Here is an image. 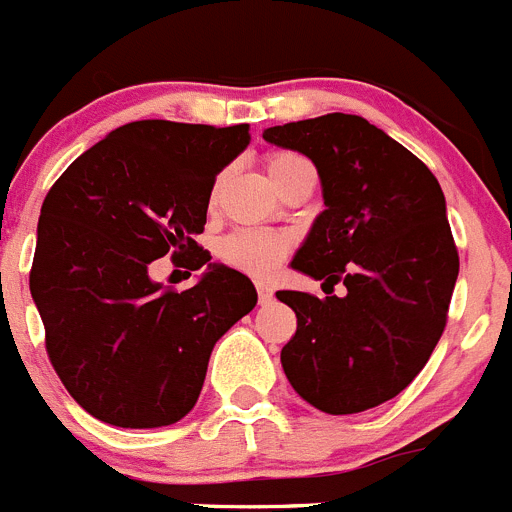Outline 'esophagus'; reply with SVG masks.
<instances>
[{"instance_id":"34e87169","label":"esophagus","mask_w":512,"mask_h":512,"mask_svg":"<svg viewBox=\"0 0 512 512\" xmlns=\"http://www.w3.org/2000/svg\"><path fill=\"white\" fill-rule=\"evenodd\" d=\"M256 292H259L261 305H269V302L274 300V289H271L266 282H256Z\"/></svg>"}]
</instances>
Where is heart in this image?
Wrapping results in <instances>:
<instances>
[{"mask_svg":"<svg viewBox=\"0 0 512 512\" xmlns=\"http://www.w3.org/2000/svg\"><path fill=\"white\" fill-rule=\"evenodd\" d=\"M302 166L310 164H307V158L297 156V153L274 151L266 156V169H269L274 184H279L284 176ZM289 248H292V238L287 233L266 228H241L220 241V259L233 269L253 274V277H266L287 259Z\"/></svg>","mask_w":512,"mask_h":512,"instance_id":"b5f03b06","label":"heart"}]
</instances>
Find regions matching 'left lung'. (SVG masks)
I'll list each match as a JSON object with an SVG mask.
<instances>
[{
    "label": "left lung",
    "instance_id": "left-lung-1",
    "mask_svg": "<svg viewBox=\"0 0 512 512\" xmlns=\"http://www.w3.org/2000/svg\"><path fill=\"white\" fill-rule=\"evenodd\" d=\"M264 140L305 153L325 200L292 269L330 292H277L297 315L284 374L323 413L377 408L418 377L446 328L459 253L441 184L359 115L287 122L266 128ZM338 281L343 298L332 295Z\"/></svg>",
    "mask_w": 512,
    "mask_h": 512
}]
</instances>
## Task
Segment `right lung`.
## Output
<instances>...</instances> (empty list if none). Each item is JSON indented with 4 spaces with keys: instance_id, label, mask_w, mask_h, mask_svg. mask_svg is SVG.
<instances>
[{
    "instance_id": "obj_1",
    "label": "right lung",
    "mask_w": 512,
    "mask_h": 512,
    "mask_svg": "<svg viewBox=\"0 0 512 512\" xmlns=\"http://www.w3.org/2000/svg\"><path fill=\"white\" fill-rule=\"evenodd\" d=\"M248 125L138 120L58 176L40 207L30 295L63 387L120 428L182 420L200 397L217 338L256 307L251 279L211 264L176 293L147 274L172 258L210 263L194 241L215 176L248 146Z\"/></svg>"
}]
</instances>
